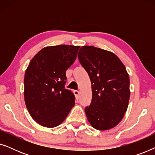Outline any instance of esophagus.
Segmentation results:
<instances>
[{
    "mask_svg": "<svg viewBox=\"0 0 155 155\" xmlns=\"http://www.w3.org/2000/svg\"><path fill=\"white\" fill-rule=\"evenodd\" d=\"M74 94H75V98H76V99H79V94H80V92H79V91H78V90H75L74 91Z\"/></svg>",
    "mask_w": 155,
    "mask_h": 155,
    "instance_id": "1",
    "label": "esophagus"
}]
</instances>
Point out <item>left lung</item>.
<instances>
[{
  "label": "left lung",
  "mask_w": 155,
  "mask_h": 155,
  "mask_svg": "<svg viewBox=\"0 0 155 155\" xmlns=\"http://www.w3.org/2000/svg\"><path fill=\"white\" fill-rule=\"evenodd\" d=\"M78 59L92 83V101L84 109L88 121L97 130H109L122 120L128 106L126 67L112 52L91 46L80 48Z\"/></svg>",
  "instance_id": "8db88e82"
}]
</instances>
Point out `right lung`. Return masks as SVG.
<instances>
[{"instance_id": "right-lung-1", "label": "right lung", "mask_w": 155, "mask_h": 155, "mask_svg": "<svg viewBox=\"0 0 155 155\" xmlns=\"http://www.w3.org/2000/svg\"><path fill=\"white\" fill-rule=\"evenodd\" d=\"M80 46L45 47L31 59L25 72V101L34 120L42 126L61 124L75 105V95L65 88V72L74 63Z\"/></svg>"}]
</instances>
